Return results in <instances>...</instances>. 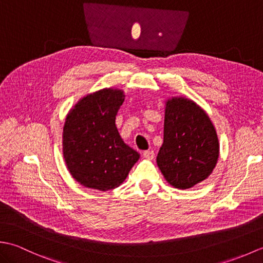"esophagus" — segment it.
Segmentation results:
<instances>
[{
  "mask_svg": "<svg viewBox=\"0 0 263 263\" xmlns=\"http://www.w3.org/2000/svg\"><path fill=\"white\" fill-rule=\"evenodd\" d=\"M143 157L146 159L153 160L155 157V152L154 150H146V152H143Z\"/></svg>",
  "mask_w": 263,
  "mask_h": 263,
  "instance_id": "34e87169",
  "label": "esophagus"
}]
</instances>
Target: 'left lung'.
<instances>
[{
	"label": "left lung",
	"mask_w": 263,
	"mask_h": 263,
	"mask_svg": "<svg viewBox=\"0 0 263 263\" xmlns=\"http://www.w3.org/2000/svg\"><path fill=\"white\" fill-rule=\"evenodd\" d=\"M219 141L208 114L185 97L166 102L164 142L157 165L165 180L180 190L204 181L216 167Z\"/></svg>",
	"instance_id": "8db88e82"
}]
</instances>
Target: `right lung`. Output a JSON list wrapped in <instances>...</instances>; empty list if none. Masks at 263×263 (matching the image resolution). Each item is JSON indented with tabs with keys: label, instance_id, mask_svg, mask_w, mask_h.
Segmentation results:
<instances>
[{
	"label": "right lung",
	"instance_id": "obj_1",
	"mask_svg": "<svg viewBox=\"0 0 263 263\" xmlns=\"http://www.w3.org/2000/svg\"><path fill=\"white\" fill-rule=\"evenodd\" d=\"M124 98L123 90L105 88L81 98L66 115L63 157L72 177L83 186L99 191L120 186L140 158L115 125Z\"/></svg>",
	"mask_w": 263,
	"mask_h": 263
}]
</instances>
